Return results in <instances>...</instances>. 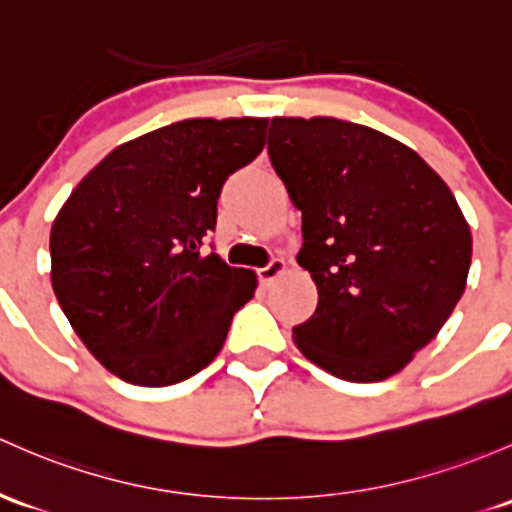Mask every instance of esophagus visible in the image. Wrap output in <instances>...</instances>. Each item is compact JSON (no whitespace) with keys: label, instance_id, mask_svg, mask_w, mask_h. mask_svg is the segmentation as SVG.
<instances>
[{"label":"esophagus","instance_id":"1","mask_svg":"<svg viewBox=\"0 0 512 512\" xmlns=\"http://www.w3.org/2000/svg\"><path fill=\"white\" fill-rule=\"evenodd\" d=\"M284 270H287V260H284V257H272L265 267L257 270V277H260V282L267 287V284H272Z\"/></svg>","mask_w":512,"mask_h":512}]
</instances>
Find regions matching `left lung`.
Instances as JSON below:
<instances>
[{"label":"left lung","mask_w":512,"mask_h":512,"mask_svg":"<svg viewBox=\"0 0 512 512\" xmlns=\"http://www.w3.org/2000/svg\"><path fill=\"white\" fill-rule=\"evenodd\" d=\"M267 152L319 289L297 348L348 383L400 373L466 289L471 230L454 193L414 149L336 117H274Z\"/></svg>","instance_id":"1"}]
</instances>
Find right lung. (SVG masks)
I'll return each mask as SVG.
<instances>
[{
  "label": "right lung",
  "instance_id": "1",
  "mask_svg": "<svg viewBox=\"0 0 512 512\" xmlns=\"http://www.w3.org/2000/svg\"><path fill=\"white\" fill-rule=\"evenodd\" d=\"M265 117L184 120L112 149L51 228V284L90 353L120 380L164 387L220 353L257 274L201 245L225 179L265 147Z\"/></svg>",
  "mask_w": 512,
  "mask_h": 512
}]
</instances>
